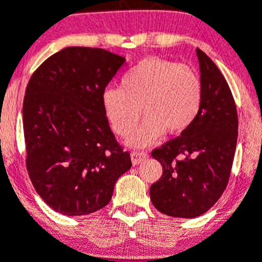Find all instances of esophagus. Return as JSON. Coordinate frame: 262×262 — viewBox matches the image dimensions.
I'll return each mask as SVG.
<instances>
[{
    "label": "esophagus",
    "instance_id": "obj_1",
    "mask_svg": "<svg viewBox=\"0 0 262 262\" xmlns=\"http://www.w3.org/2000/svg\"><path fill=\"white\" fill-rule=\"evenodd\" d=\"M132 161H133V165H138L139 162H142L143 160H146L148 157V154L144 151H132L130 154Z\"/></svg>",
    "mask_w": 262,
    "mask_h": 262
}]
</instances>
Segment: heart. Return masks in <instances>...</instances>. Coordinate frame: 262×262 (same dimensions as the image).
Returning <instances> with one entry per match:
<instances>
[{
  "instance_id": "b5f03b06",
  "label": "heart",
  "mask_w": 262,
  "mask_h": 262,
  "mask_svg": "<svg viewBox=\"0 0 262 262\" xmlns=\"http://www.w3.org/2000/svg\"><path fill=\"white\" fill-rule=\"evenodd\" d=\"M120 87L103 91V111L121 137L131 134L144 113V124L129 138L133 146H147L164 130L183 133L204 103V83L197 70L161 57L139 61L123 75Z\"/></svg>"
}]
</instances>
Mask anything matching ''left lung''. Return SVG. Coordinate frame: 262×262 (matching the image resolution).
I'll return each mask as SVG.
<instances>
[{
	"label": "left lung",
	"mask_w": 262,
	"mask_h": 262,
	"mask_svg": "<svg viewBox=\"0 0 262 262\" xmlns=\"http://www.w3.org/2000/svg\"><path fill=\"white\" fill-rule=\"evenodd\" d=\"M204 103L194 123L152 151L162 175L149 188L154 206L174 217H195L211 209L227 188L238 137L232 91L214 61L195 50Z\"/></svg>",
	"instance_id": "8db88e82"
}]
</instances>
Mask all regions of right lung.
I'll use <instances>...</instances> for the list:
<instances>
[{
    "label": "right lung",
    "instance_id": "right-lung-1",
    "mask_svg": "<svg viewBox=\"0 0 262 262\" xmlns=\"http://www.w3.org/2000/svg\"><path fill=\"white\" fill-rule=\"evenodd\" d=\"M124 61L102 48L67 47L30 77L23 102L25 164L38 194L60 214L82 216L105 207L132 167L102 106Z\"/></svg>",
    "mask_w": 262,
    "mask_h": 262
}]
</instances>
